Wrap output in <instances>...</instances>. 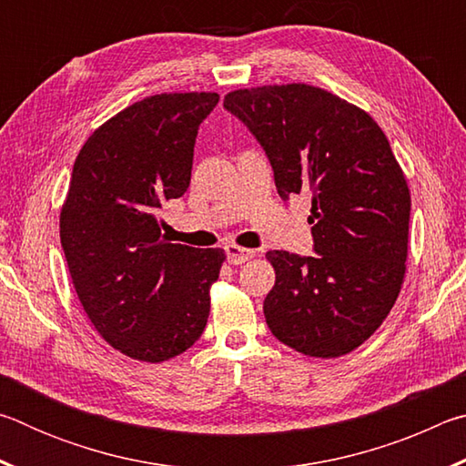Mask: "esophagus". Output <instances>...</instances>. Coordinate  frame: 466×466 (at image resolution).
Returning a JSON list of instances; mask_svg holds the SVG:
<instances>
[{
    "mask_svg": "<svg viewBox=\"0 0 466 466\" xmlns=\"http://www.w3.org/2000/svg\"><path fill=\"white\" fill-rule=\"evenodd\" d=\"M226 257H228V263H230V265H242V263H247L248 258L255 257V250L236 247V244H228Z\"/></svg>",
    "mask_w": 466,
    "mask_h": 466,
    "instance_id": "obj_1",
    "label": "esophagus"
}]
</instances>
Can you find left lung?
Here are the masks:
<instances>
[{
	"mask_svg": "<svg viewBox=\"0 0 466 466\" xmlns=\"http://www.w3.org/2000/svg\"><path fill=\"white\" fill-rule=\"evenodd\" d=\"M224 108L263 146L281 199L312 201L317 255L267 252V325L304 356H345L389 317L405 278L411 195L389 139L366 110L309 84L234 90Z\"/></svg>",
	"mask_w": 466,
	"mask_h": 466,
	"instance_id": "1",
	"label": "left lung"
}]
</instances>
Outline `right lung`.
Segmentation results:
<instances>
[{
	"label": "right lung",
	"instance_id": "right-lung-1",
	"mask_svg": "<svg viewBox=\"0 0 466 466\" xmlns=\"http://www.w3.org/2000/svg\"><path fill=\"white\" fill-rule=\"evenodd\" d=\"M218 100L147 96L100 125L76 157L61 247L94 329L133 360L175 358L208 325L224 250L168 242L160 209L188 188L197 131Z\"/></svg>",
	"mask_w": 466,
	"mask_h": 466
}]
</instances>
